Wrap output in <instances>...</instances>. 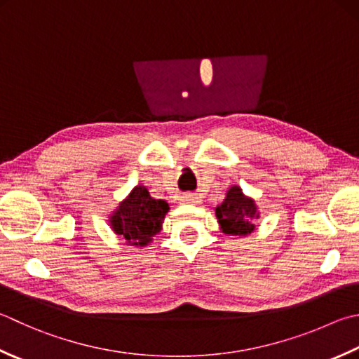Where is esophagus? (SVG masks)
Segmentation results:
<instances>
[{
    "mask_svg": "<svg viewBox=\"0 0 359 359\" xmlns=\"http://www.w3.org/2000/svg\"><path fill=\"white\" fill-rule=\"evenodd\" d=\"M181 201L184 203H191V205H195V203H198V197L197 194H184L181 197Z\"/></svg>",
    "mask_w": 359,
    "mask_h": 359,
    "instance_id": "34e87169",
    "label": "esophagus"
}]
</instances>
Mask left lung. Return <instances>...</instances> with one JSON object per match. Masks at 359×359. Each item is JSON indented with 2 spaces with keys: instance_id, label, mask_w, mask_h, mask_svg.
<instances>
[{
  "instance_id": "left-lung-1",
  "label": "left lung",
  "mask_w": 359,
  "mask_h": 359,
  "mask_svg": "<svg viewBox=\"0 0 359 359\" xmlns=\"http://www.w3.org/2000/svg\"><path fill=\"white\" fill-rule=\"evenodd\" d=\"M222 231L233 236H245L255 229L253 219H258L256 205L252 198L242 194V189L233 186L220 206L215 208Z\"/></svg>"
}]
</instances>
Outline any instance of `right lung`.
Wrapping results in <instances>:
<instances>
[{
  "instance_id": "right-lung-1",
  "label": "right lung",
  "mask_w": 359,
  "mask_h": 359,
  "mask_svg": "<svg viewBox=\"0 0 359 359\" xmlns=\"http://www.w3.org/2000/svg\"><path fill=\"white\" fill-rule=\"evenodd\" d=\"M168 209L167 201L154 200L147 187L136 186L126 200L120 203L109 222L117 234L123 236L133 245L144 247L161 231Z\"/></svg>"
}]
</instances>
